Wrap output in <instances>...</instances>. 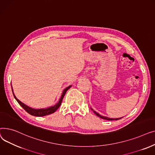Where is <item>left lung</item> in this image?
Here are the masks:
<instances>
[{"instance_id":"8db88e82","label":"left lung","mask_w":155,"mask_h":155,"mask_svg":"<svg viewBox=\"0 0 155 155\" xmlns=\"http://www.w3.org/2000/svg\"><path fill=\"white\" fill-rule=\"evenodd\" d=\"M91 109L94 111V112L96 116H97L98 117H101V118H102V119H103L108 120H118V119H120L122 118V117H120V118H110V117H106V116H102L100 115L99 113H97L96 111L94 110L92 108H91Z\"/></svg>"}]
</instances>
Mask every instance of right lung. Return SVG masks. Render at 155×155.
<instances>
[{
  "label": "right lung",
  "instance_id": "obj_1",
  "mask_svg": "<svg viewBox=\"0 0 155 155\" xmlns=\"http://www.w3.org/2000/svg\"><path fill=\"white\" fill-rule=\"evenodd\" d=\"M71 87V85H70L68 86V87H67L66 88H64L63 92H62V94H61V96L60 97V99L58 101V102L56 104L54 105H53V106H51L50 107H48V108H46V109H33L32 107H30L29 106H28V105H26L25 104L22 103V102H21L19 99H17V97H16L14 94V92H13V88H12V85H11V87H12V93H13V95H14V98L15 99V100L18 101V102L19 104V105H21V106L28 113H29V114L32 115V116H37V117H42V116H47V115H49V114H53L54 113L57 109H58L60 105L61 104V102L63 101V97L65 95V94H66L67 91L68 90V89Z\"/></svg>",
  "mask_w": 155,
  "mask_h": 155
}]
</instances>
